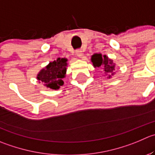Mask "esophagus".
Wrapping results in <instances>:
<instances>
[{
    "label": "esophagus",
    "mask_w": 155,
    "mask_h": 155,
    "mask_svg": "<svg viewBox=\"0 0 155 155\" xmlns=\"http://www.w3.org/2000/svg\"><path fill=\"white\" fill-rule=\"evenodd\" d=\"M76 55L78 57V58H82V55H83V54H82V51L79 50V51H76Z\"/></svg>",
    "instance_id": "1"
}]
</instances>
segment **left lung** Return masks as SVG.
Segmentation results:
<instances>
[{
    "label": "left lung",
    "mask_w": 155,
    "mask_h": 155,
    "mask_svg": "<svg viewBox=\"0 0 155 155\" xmlns=\"http://www.w3.org/2000/svg\"><path fill=\"white\" fill-rule=\"evenodd\" d=\"M91 61L94 68L96 67H102L104 73L107 76V79H110L115 74L116 64L113 60L110 59L107 55H102L100 53H95L91 55Z\"/></svg>",
    "instance_id": "1"
}]
</instances>
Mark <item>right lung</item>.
Returning <instances> with one entry per match:
<instances>
[{
    "mask_svg": "<svg viewBox=\"0 0 155 155\" xmlns=\"http://www.w3.org/2000/svg\"><path fill=\"white\" fill-rule=\"evenodd\" d=\"M68 60L58 58L56 61L49 63L37 74V80L46 88L53 90L59 89L64 85L63 79L66 77Z\"/></svg>",
    "mask_w": 155,
    "mask_h": 155,
    "instance_id": "1",
    "label": "right lung"
}]
</instances>
